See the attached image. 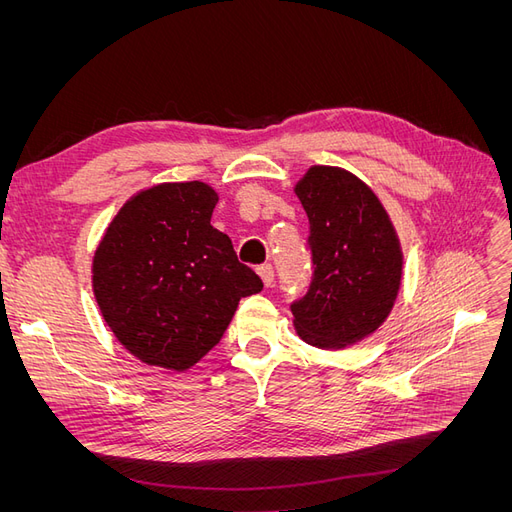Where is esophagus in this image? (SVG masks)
I'll return each instance as SVG.
<instances>
[{"label": "esophagus", "instance_id": "esophagus-1", "mask_svg": "<svg viewBox=\"0 0 512 512\" xmlns=\"http://www.w3.org/2000/svg\"><path fill=\"white\" fill-rule=\"evenodd\" d=\"M256 271H258V275H260L262 284H265V286H273L275 271H273V267H271V265H260Z\"/></svg>", "mask_w": 512, "mask_h": 512}]
</instances>
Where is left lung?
Here are the masks:
<instances>
[{
  "mask_svg": "<svg viewBox=\"0 0 512 512\" xmlns=\"http://www.w3.org/2000/svg\"><path fill=\"white\" fill-rule=\"evenodd\" d=\"M309 220L314 280L294 301L303 342L339 350L389 318L404 273L397 230L376 192L350 170L312 166L294 185Z\"/></svg>",
  "mask_w": 512,
  "mask_h": 512,
  "instance_id": "obj_1",
  "label": "left lung"
}]
</instances>
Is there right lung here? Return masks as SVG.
I'll list each match as a JSON object with an SVG mask.
<instances>
[{
    "label": "right lung",
    "instance_id": "add662e5",
    "mask_svg": "<svg viewBox=\"0 0 512 512\" xmlns=\"http://www.w3.org/2000/svg\"><path fill=\"white\" fill-rule=\"evenodd\" d=\"M218 192L203 181L158 183L126 200L96 247L91 286L117 342L138 361L194 367L220 342L260 277L211 226Z\"/></svg>",
    "mask_w": 512,
    "mask_h": 512
}]
</instances>
